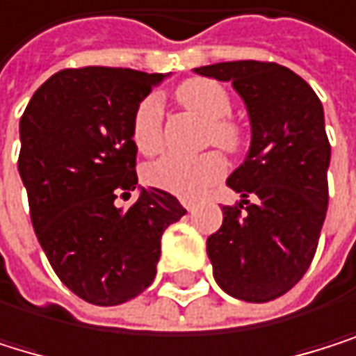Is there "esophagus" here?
<instances>
[{
  "label": "esophagus",
  "mask_w": 356,
  "mask_h": 356,
  "mask_svg": "<svg viewBox=\"0 0 356 356\" xmlns=\"http://www.w3.org/2000/svg\"><path fill=\"white\" fill-rule=\"evenodd\" d=\"M182 206H184L188 212H193L195 208H197V202H195V200H182Z\"/></svg>",
  "instance_id": "esophagus-1"
}]
</instances>
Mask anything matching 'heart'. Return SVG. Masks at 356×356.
<instances>
[{"instance_id":"1","label":"heart","mask_w":356,"mask_h":356,"mask_svg":"<svg viewBox=\"0 0 356 356\" xmlns=\"http://www.w3.org/2000/svg\"><path fill=\"white\" fill-rule=\"evenodd\" d=\"M182 106L195 110L208 120L206 142L216 144L225 152H238L244 142V131L231 120V99L225 88L208 78H193L176 88ZM131 140L144 154H154L163 146V102L159 95H146L131 118ZM227 170L225 156L218 150L202 154H163L144 170V180L150 186L168 191L178 197H197L212 186Z\"/></svg>"}]
</instances>
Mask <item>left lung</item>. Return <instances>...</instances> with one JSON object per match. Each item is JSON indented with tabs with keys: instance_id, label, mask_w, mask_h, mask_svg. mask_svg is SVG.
Masks as SVG:
<instances>
[{
	"instance_id": "1",
	"label": "left lung",
	"mask_w": 356,
	"mask_h": 356,
	"mask_svg": "<svg viewBox=\"0 0 356 356\" xmlns=\"http://www.w3.org/2000/svg\"><path fill=\"white\" fill-rule=\"evenodd\" d=\"M229 80L252 127L246 161L227 178L242 202L222 206L206 250L218 286L263 304L291 291L314 259L329 204L331 144L312 86L272 61H225L195 70Z\"/></svg>"
}]
</instances>
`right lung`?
<instances>
[{"instance_id": "add662e5", "label": "right lung", "mask_w": 356, "mask_h": 356, "mask_svg": "<svg viewBox=\"0 0 356 356\" xmlns=\"http://www.w3.org/2000/svg\"><path fill=\"white\" fill-rule=\"evenodd\" d=\"M163 76L125 67H70L50 76L21 116L19 174L38 242L59 280L95 306L150 286L163 231L186 210L172 193L138 184L131 118Z\"/></svg>"}]
</instances>
